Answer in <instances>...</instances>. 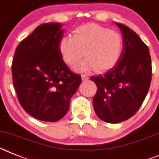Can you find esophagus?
Returning <instances> with one entry per match:
<instances>
[{
	"mask_svg": "<svg viewBox=\"0 0 159 159\" xmlns=\"http://www.w3.org/2000/svg\"><path fill=\"white\" fill-rule=\"evenodd\" d=\"M81 78L83 81H87V80L89 79V77L87 75H85V74H83V75H81Z\"/></svg>",
	"mask_w": 159,
	"mask_h": 159,
	"instance_id": "esophagus-1",
	"label": "esophagus"
}]
</instances>
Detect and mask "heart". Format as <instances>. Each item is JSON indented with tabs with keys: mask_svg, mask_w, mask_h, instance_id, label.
<instances>
[{
	"mask_svg": "<svg viewBox=\"0 0 159 159\" xmlns=\"http://www.w3.org/2000/svg\"><path fill=\"white\" fill-rule=\"evenodd\" d=\"M59 49L64 62L71 68L85 55L86 60L78 65L77 70L106 73L115 68L121 60L124 42L117 32L89 23L76 28L73 38L63 37L59 43Z\"/></svg>",
	"mask_w": 159,
	"mask_h": 159,
	"instance_id": "b5f03b06",
	"label": "heart"
}]
</instances>
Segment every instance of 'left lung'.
<instances>
[{
	"mask_svg": "<svg viewBox=\"0 0 159 159\" xmlns=\"http://www.w3.org/2000/svg\"><path fill=\"white\" fill-rule=\"evenodd\" d=\"M123 36L122 56L115 68L90 78L97 85L93 109L107 123H118L136 114L148 93L152 78L147 45L133 30L116 23Z\"/></svg>",
	"mask_w": 159,
	"mask_h": 159,
	"instance_id": "1",
	"label": "left lung"
}]
</instances>
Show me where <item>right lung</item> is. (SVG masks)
Returning a JSON list of instances; mask_svg holds the SVG:
<instances>
[{"instance_id":"add662e5","label":"right lung","mask_w":159,"mask_h":159,"mask_svg":"<svg viewBox=\"0 0 159 159\" xmlns=\"http://www.w3.org/2000/svg\"><path fill=\"white\" fill-rule=\"evenodd\" d=\"M62 25L37 27L16 47L12 63L13 82L20 106L32 117L57 121L66 114L71 98L81 82L63 61L59 43Z\"/></svg>"}]
</instances>
